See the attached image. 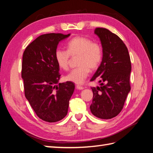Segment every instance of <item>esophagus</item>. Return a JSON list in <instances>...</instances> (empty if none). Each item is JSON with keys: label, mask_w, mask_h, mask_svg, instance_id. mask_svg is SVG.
<instances>
[{"label": "esophagus", "mask_w": 153, "mask_h": 153, "mask_svg": "<svg viewBox=\"0 0 153 153\" xmlns=\"http://www.w3.org/2000/svg\"><path fill=\"white\" fill-rule=\"evenodd\" d=\"M76 88H77V90H83V89H84V88L83 87V86H79V85H77V86H76Z\"/></svg>", "instance_id": "34e87169"}]
</instances>
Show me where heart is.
Masks as SVG:
<instances>
[{
	"instance_id": "obj_1",
	"label": "heart",
	"mask_w": 153,
	"mask_h": 153,
	"mask_svg": "<svg viewBox=\"0 0 153 153\" xmlns=\"http://www.w3.org/2000/svg\"><path fill=\"white\" fill-rule=\"evenodd\" d=\"M67 51L58 49L55 58L58 66L63 70L69 67V59L77 57V68L64 76L67 82L82 84L88 76L90 71H94L102 59V48L99 43L92 42L84 36H76L67 44Z\"/></svg>"
}]
</instances>
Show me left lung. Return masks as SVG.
<instances>
[{
	"label": "left lung",
	"instance_id": "left-lung-1",
	"mask_svg": "<svg viewBox=\"0 0 153 153\" xmlns=\"http://www.w3.org/2000/svg\"><path fill=\"white\" fill-rule=\"evenodd\" d=\"M94 33L101 42L102 59L90 81L98 79L102 83L101 86L91 88L93 98L90 108L97 117L108 120L121 112L130 91V57L118 36L102 27L96 28Z\"/></svg>",
	"mask_w": 153,
	"mask_h": 153
}]
</instances>
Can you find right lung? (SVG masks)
<instances>
[{"mask_svg":"<svg viewBox=\"0 0 153 153\" xmlns=\"http://www.w3.org/2000/svg\"><path fill=\"white\" fill-rule=\"evenodd\" d=\"M69 36L41 35L27 46L23 55L25 98L38 117L46 122H56L65 117L75 89L73 82L59 83L61 75L55 58L58 44Z\"/></svg>","mask_w":153,"mask_h":153,"instance_id":"right-lung-1","label":"right lung"}]
</instances>
